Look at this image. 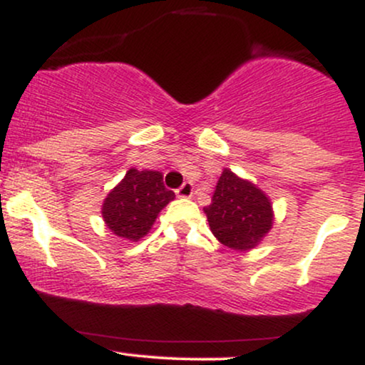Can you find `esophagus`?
I'll return each instance as SVG.
<instances>
[{
    "instance_id": "esophagus-1",
    "label": "esophagus",
    "mask_w": 365,
    "mask_h": 365,
    "mask_svg": "<svg viewBox=\"0 0 365 365\" xmlns=\"http://www.w3.org/2000/svg\"><path fill=\"white\" fill-rule=\"evenodd\" d=\"M177 195L183 197V199H190V197L194 195V187H192V183L190 182L183 183V185L177 190Z\"/></svg>"
}]
</instances>
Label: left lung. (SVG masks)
I'll list each match as a JSON object with an SVG mask.
<instances>
[{"label": "left lung", "mask_w": 365, "mask_h": 365, "mask_svg": "<svg viewBox=\"0 0 365 365\" xmlns=\"http://www.w3.org/2000/svg\"><path fill=\"white\" fill-rule=\"evenodd\" d=\"M204 212L212 235L223 245L240 252L259 245L274 221L269 197L226 168Z\"/></svg>", "instance_id": "obj_1"}]
</instances>
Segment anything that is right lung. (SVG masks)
I'll use <instances>...</instances> for the list:
<instances>
[{
  "mask_svg": "<svg viewBox=\"0 0 365 365\" xmlns=\"http://www.w3.org/2000/svg\"><path fill=\"white\" fill-rule=\"evenodd\" d=\"M173 199V190L165 187L159 171L130 168L104 199L103 220L116 237L139 242L149 233L159 211Z\"/></svg>",
  "mask_w": 365,
  "mask_h": 365,
  "instance_id": "right-lung-1",
  "label": "right lung"
}]
</instances>
